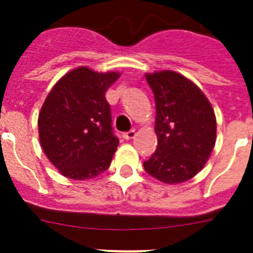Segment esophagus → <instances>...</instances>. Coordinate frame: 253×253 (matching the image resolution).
I'll return each mask as SVG.
<instances>
[{"instance_id":"esophagus-1","label":"esophagus","mask_w":253,"mask_h":253,"mask_svg":"<svg viewBox=\"0 0 253 253\" xmlns=\"http://www.w3.org/2000/svg\"><path fill=\"white\" fill-rule=\"evenodd\" d=\"M123 137H124L125 139L134 138V137H135V130H134V129H131V130H129V131H125V133H123Z\"/></svg>"}]
</instances>
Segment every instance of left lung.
Here are the masks:
<instances>
[{
	"instance_id": "left-lung-1",
	"label": "left lung",
	"mask_w": 253,
	"mask_h": 253,
	"mask_svg": "<svg viewBox=\"0 0 253 253\" xmlns=\"http://www.w3.org/2000/svg\"><path fill=\"white\" fill-rule=\"evenodd\" d=\"M155 98L158 147L143 163L150 176L167 185L186 182L210 159L216 143V115L200 87L170 70L145 75Z\"/></svg>"
}]
</instances>
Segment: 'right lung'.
Here are the masks:
<instances>
[{
  "mask_svg": "<svg viewBox=\"0 0 253 253\" xmlns=\"http://www.w3.org/2000/svg\"><path fill=\"white\" fill-rule=\"evenodd\" d=\"M122 76L80 66L56 81L40 110L39 138L62 176L77 181L107 170L118 149L104 94Z\"/></svg>",
  "mask_w": 253,
  "mask_h": 253,
  "instance_id": "right-lung-1",
  "label": "right lung"
}]
</instances>
